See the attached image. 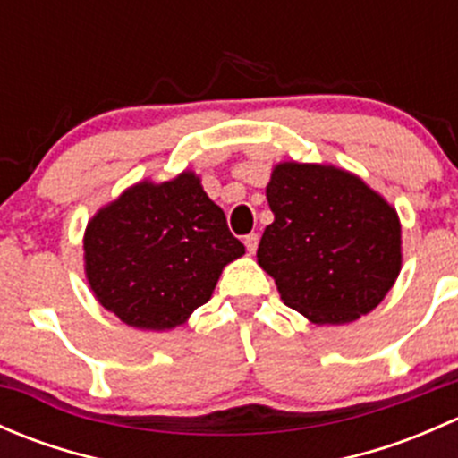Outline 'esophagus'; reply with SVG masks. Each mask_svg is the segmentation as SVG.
Returning a JSON list of instances; mask_svg holds the SVG:
<instances>
[{"label": "esophagus", "mask_w": 458, "mask_h": 458, "mask_svg": "<svg viewBox=\"0 0 458 458\" xmlns=\"http://www.w3.org/2000/svg\"><path fill=\"white\" fill-rule=\"evenodd\" d=\"M243 243H246V248H248V252H250V255H255L257 252V246H259V234H246V237H243Z\"/></svg>", "instance_id": "1"}]
</instances>
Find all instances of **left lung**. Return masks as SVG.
Returning a JSON list of instances; mask_svg holds the SVG:
<instances>
[{
    "mask_svg": "<svg viewBox=\"0 0 458 458\" xmlns=\"http://www.w3.org/2000/svg\"><path fill=\"white\" fill-rule=\"evenodd\" d=\"M275 221L257 261L288 308L318 326L374 310L401 272L394 208L336 165L284 161L266 188Z\"/></svg>",
    "mask_w": 458,
    "mask_h": 458,
    "instance_id": "1",
    "label": "left lung"
}]
</instances>
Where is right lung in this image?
Returning a JSON list of instances; mask_svg holds the SVG:
<instances>
[{
    "label": "right lung",
    "instance_id": "1",
    "mask_svg": "<svg viewBox=\"0 0 458 458\" xmlns=\"http://www.w3.org/2000/svg\"><path fill=\"white\" fill-rule=\"evenodd\" d=\"M243 252L191 170L131 186L88 221L84 234L86 279L97 301L140 330L186 323Z\"/></svg>",
    "mask_w": 458,
    "mask_h": 458
}]
</instances>
